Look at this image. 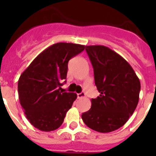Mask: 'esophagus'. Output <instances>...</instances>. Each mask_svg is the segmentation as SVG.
<instances>
[{"mask_svg":"<svg viewBox=\"0 0 156 156\" xmlns=\"http://www.w3.org/2000/svg\"><path fill=\"white\" fill-rule=\"evenodd\" d=\"M85 97V93L84 92H81L80 94H77V98H83Z\"/></svg>","mask_w":156,"mask_h":156,"instance_id":"esophagus-1","label":"esophagus"}]
</instances>
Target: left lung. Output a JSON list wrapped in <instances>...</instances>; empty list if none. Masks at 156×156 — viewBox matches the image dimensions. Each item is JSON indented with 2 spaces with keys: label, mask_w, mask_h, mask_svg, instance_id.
Masks as SVG:
<instances>
[{
  "label": "left lung",
  "mask_w": 156,
  "mask_h": 156,
  "mask_svg": "<svg viewBox=\"0 0 156 156\" xmlns=\"http://www.w3.org/2000/svg\"><path fill=\"white\" fill-rule=\"evenodd\" d=\"M100 93L91 99L90 110L82 119L90 129L108 133L127 122L137 108L140 83L131 66L122 56L102 45L86 46Z\"/></svg>",
  "instance_id": "8db88e82"
}]
</instances>
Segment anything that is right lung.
<instances>
[{
  "label": "right lung",
  "mask_w": 156,
  "mask_h": 156,
  "mask_svg": "<svg viewBox=\"0 0 156 156\" xmlns=\"http://www.w3.org/2000/svg\"><path fill=\"white\" fill-rule=\"evenodd\" d=\"M84 49V45L72 43L55 44L38 55L19 77V101L37 129L48 132L62 124L77 95L62 91V81L66 79L69 61Z\"/></svg>",
  "instance_id": "obj_1"
}]
</instances>
